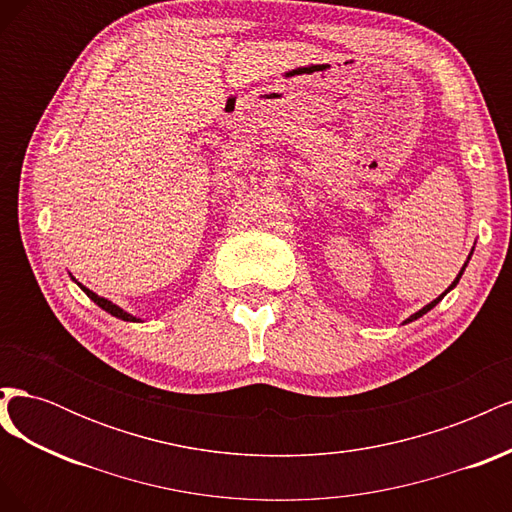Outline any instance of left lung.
<instances>
[{"label": "left lung", "mask_w": 512, "mask_h": 512, "mask_svg": "<svg viewBox=\"0 0 512 512\" xmlns=\"http://www.w3.org/2000/svg\"><path fill=\"white\" fill-rule=\"evenodd\" d=\"M470 256H472V252H470ZM468 260H470V258H468ZM466 267H468V262H466V265H463V267H461L459 275L455 277V282H453L451 286H448V288H446V290H444V292L440 294V297H438V299H433V301H431L429 305H425L423 309H418V312H416V314H412V316H410V318L406 320V324H408V322H412V320H416V318H421L423 314H427V312H429V309H433V307H436V305H438V303H440V301H442V299L446 297V292H451V290H453V288H455V286L459 284V280H461V275H463V271H466Z\"/></svg>", "instance_id": "8db88e82"}]
</instances>
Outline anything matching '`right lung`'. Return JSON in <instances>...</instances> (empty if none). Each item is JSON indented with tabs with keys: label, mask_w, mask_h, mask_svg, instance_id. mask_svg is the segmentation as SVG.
I'll use <instances>...</instances> for the list:
<instances>
[{
	"label": "right lung",
	"mask_w": 512,
	"mask_h": 512,
	"mask_svg": "<svg viewBox=\"0 0 512 512\" xmlns=\"http://www.w3.org/2000/svg\"><path fill=\"white\" fill-rule=\"evenodd\" d=\"M72 280H74V277H72ZM74 282H76V280H74ZM76 284H79V282H76ZM79 286H81V290L87 294V297H89L91 301H94L96 305H100V307L104 309V312H108V314L115 316V318H119V320H126V322H138V318H136V316H132V314H128V312H123V309H121L119 305L111 303V301L104 299V297H98L96 292H91V290H89V288H85L83 284H79Z\"/></svg>",
	"instance_id": "1"
}]
</instances>
